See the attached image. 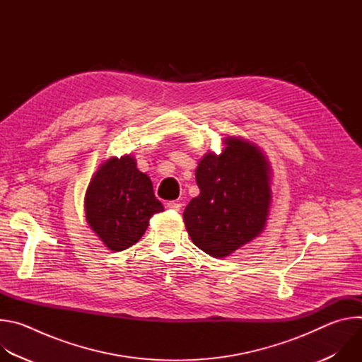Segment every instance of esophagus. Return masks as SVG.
Returning <instances> with one entry per match:
<instances>
[{
  "label": "esophagus",
  "instance_id": "34e87169",
  "mask_svg": "<svg viewBox=\"0 0 362 362\" xmlns=\"http://www.w3.org/2000/svg\"><path fill=\"white\" fill-rule=\"evenodd\" d=\"M168 208L170 209V211H180V208H182V203H179V202H175V200H172V202H168Z\"/></svg>",
  "mask_w": 362,
  "mask_h": 362
}]
</instances>
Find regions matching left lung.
Instances as JSON below:
<instances>
[{
    "label": "left lung",
    "mask_w": 362,
    "mask_h": 362,
    "mask_svg": "<svg viewBox=\"0 0 362 362\" xmlns=\"http://www.w3.org/2000/svg\"><path fill=\"white\" fill-rule=\"evenodd\" d=\"M221 154L206 153L196 169L199 196L183 212L192 242L225 257L265 229L271 206V166L259 147L226 137Z\"/></svg>",
    "instance_id": "obj_1"
}]
</instances>
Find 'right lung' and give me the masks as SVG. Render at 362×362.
Here are the masks:
<instances>
[{
    "label": "right lung",
    "instance_id": "obj_1",
    "mask_svg": "<svg viewBox=\"0 0 362 362\" xmlns=\"http://www.w3.org/2000/svg\"><path fill=\"white\" fill-rule=\"evenodd\" d=\"M84 208L90 228L115 252L139 242L150 218L163 212L150 177L136 168L130 154L112 158L98 168L87 187Z\"/></svg>",
    "mask_w": 362,
    "mask_h": 362
}]
</instances>
